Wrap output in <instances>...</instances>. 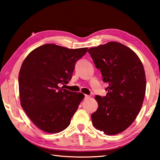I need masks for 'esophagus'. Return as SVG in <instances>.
Wrapping results in <instances>:
<instances>
[{"instance_id":"34e87169","label":"esophagus","mask_w":160,"mask_h":160,"mask_svg":"<svg viewBox=\"0 0 160 160\" xmlns=\"http://www.w3.org/2000/svg\"><path fill=\"white\" fill-rule=\"evenodd\" d=\"M90 95H88V94H85V99H88L90 98Z\"/></svg>"}]
</instances>
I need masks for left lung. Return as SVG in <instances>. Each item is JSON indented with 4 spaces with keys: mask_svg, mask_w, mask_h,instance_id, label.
<instances>
[{
    "mask_svg": "<svg viewBox=\"0 0 160 160\" xmlns=\"http://www.w3.org/2000/svg\"><path fill=\"white\" fill-rule=\"evenodd\" d=\"M102 80L108 83L106 96L97 95L98 109L91 115L95 128L116 135L128 128L141 109L146 90L145 70L133 51L110 42L89 48Z\"/></svg>",
    "mask_w": 160,
    "mask_h": 160,
    "instance_id": "left-lung-1",
    "label": "left lung"
}]
</instances>
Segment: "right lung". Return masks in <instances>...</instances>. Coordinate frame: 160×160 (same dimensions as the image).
I'll return each instance as SVG.
<instances>
[{
    "label": "right lung",
    "instance_id": "right-lung-1",
    "mask_svg": "<svg viewBox=\"0 0 160 160\" xmlns=\"http://www.w3.org/2000/svg\"><path fill=\"white\" fill-rule=\"evenodd\" d=\"M87 51L47 44L29 53L22 64L18 77L21 106L44 132L66 129L85 97L60 85L71 80L75 63Z\"/></svg>",
    "mask_w": 160,
    "mask_h": 160
}]
</instances>
